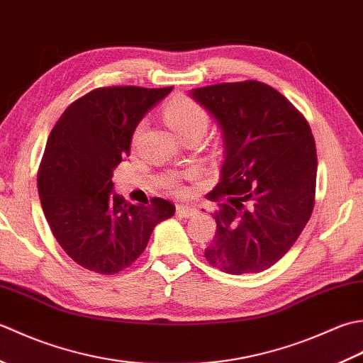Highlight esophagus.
<instances>
[{
	"instance_id": "34e87169",
	"label": "esophagus",
	"mask_w": 363,
	"mask_h": 363,
	"mask_svg": "<svg viewBox=\"0 0 363 363\" xmlns=\"http://www.w3.org/2000/svg\"><path fill=\"white\" fill-rule=\"evenodd\" d=\"M177 214H179L180 218H191L197 214V210L194 206H188V205H177Z\"/></svg>"
}]
</instances>
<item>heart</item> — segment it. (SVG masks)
Instances as JSON below:
<instances>
[{"instance_id": "heart-1", "label": "heart", "mask_w": 363, "mask_h": 363, "mask_svg": "<svg viewBox=\"0 0 363 363\" xmlns=\"http://www.w3.org/2000/svg\"><path fill=\"white\" fill-rule=\"evenodd\" d=\"M164 119L182 139L189 135H203L210 123L208 113L199 103L183 95L169 101L164 109ZM140 130H143V125H139L136 135H139ZM172 186L179 189V184L175 182H172Z\"/></svg>"}]
</instances>
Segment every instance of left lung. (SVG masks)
Returning a JSON list of instances; mask_svg holds the SVG:
<instances>
[{
	"instance_id": "obj_1",
	"label": "left lung",
	"mask_w": 363,
	"mask_h": 363,
	"mask_svg": "<svg viewBox=\"0 0 363 363\" xmlns=\"http://www.w3.org/2000/svg\"><path fill=\"white\" fill-rule=\"evenodd\" d=\"M220 130L216 235L205 258L227 274L268 269L298 240L312 216L316 147L307 121L276 89L258 81L189 91Z\"/></svg>"
}]
</instances>
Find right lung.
Segmentation results:
<instances>
[{
  "mask_svg": "<svg viewBox=\"0 0 363 363\" xmlns=\"http://www.w3.org/2000/svg\"><path fill=\"white\" fill-rule=\"evenodd\" d=\"M172 87H100L73 101L47 140L37 175L43 213L59 246L99 274H116L144 252L175 206L155 197L131 205L114 192L113 171L131 149L147 111Z\"/></svg>",
  "mask_w": 363,
  "mask_h": 363,
  "instance_id": "obj_1",
  "label": "right lung"
}]
</instances>
